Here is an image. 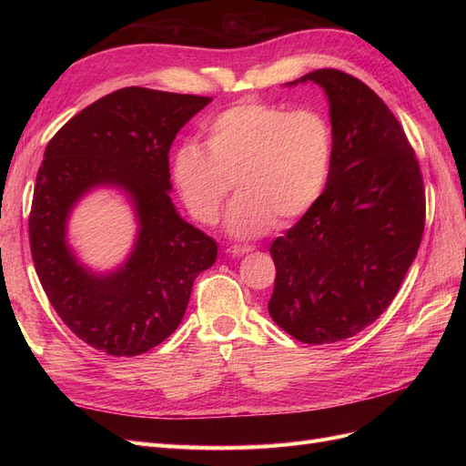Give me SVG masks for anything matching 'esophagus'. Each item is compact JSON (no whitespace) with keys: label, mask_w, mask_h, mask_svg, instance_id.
I'll use <instances>...</instances> for the list:
<instances>
[{"label":"esophagus","mask_w":466,"mask_h":466,"mask_svg":"<svg viewBox=\"0 0 466 466\" xmlns=\"http://www.w3.org/2000/svg\"><path fill=\"white\" fill-rule=\"evenodd\" d=\"M228 252H229L231 257H243V255H248V252H252V248L250 247H238V245H235V247H229Z\"/></svg>","instance_id":"34e87169"}]
</instances>
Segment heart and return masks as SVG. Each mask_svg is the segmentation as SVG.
<instances>
[{
	"mask_svg": "<svg viewBox=\"0 0 466 466\" xmlns=\"http://www.w3.org/2000/svg\"><path fill=\"white\" fill-rule=\"evenodd\" d=\"M208 146L182 144L173 177L190 214L214 223L237 187L225 225L235 237L266 233L278 219L289 225L311 209L327 187L332 128L319 110H289L257 101L237 103L206 124Z\"/></svg>",
	"mask_w": 466,
	"mask_h": 466,
	"instance_id": "1",
	"label": "heart"
}]
</instances>
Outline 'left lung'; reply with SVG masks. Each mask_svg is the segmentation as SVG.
<instances>
[{"mask_svg":"<svg viewBox=\"0 0 466 466\" xmlns=\"http://www.w3.org/2000/svg\"><path fill=\"white\" fill-rule=\"evenodd\" d=\"M332 126L330 175L317 204L270 247L268 313L305 344L356 336L383 315L414 262L426 194L414 149L389 106L340 69H315Z\"/></svg>","mask_w":466,"mask_h":466,"instance_id":"8db88e82","label":"left lung"}]
</instances>
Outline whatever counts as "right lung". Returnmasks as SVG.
I'll return each mask as SVG.
<instances>
[{
    "instance_id": "1",
    "label": "right lung",
    "mask_w": 466,
    "mask_h": 466,
    "mask_svg": "<svg viewBox=\"0 0 466 466\" xmlns=\"http://www.w3.org/2000/svg\"><path fill=\"white\" fill-rule=\"evenodd\" d=\"M209 96L124 87L67 120L45 151L29 218L35 270L52 307L83 342L132 358L161 344L185 317L196 276L218 245L171 200L168 149ZM118 189L138 233L127 260L106 273L83 265L66 241L75 206Z\"/></svg>"
}]
</instances>
